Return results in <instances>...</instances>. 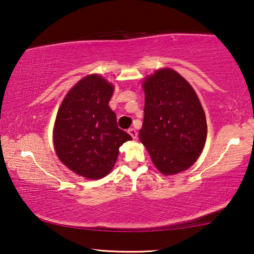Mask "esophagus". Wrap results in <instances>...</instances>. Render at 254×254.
<instances>
[{
    "instance_id": "obj_1",
    "label": "esophagus",
    "mask_w": 254,
    "mask_h": 254,
    "mask_svg": "<svg viewBox=\"0 0 254 254\" xmlns=\"http://www.w3.org/2000/svg\"><path fill=\"white\" fill-rule=\"evenodd\" d=\"M128 134H129L132 137V139L137 138V131H136L135 128H130V129H128Z\"/></svg>"
}]
</instances>
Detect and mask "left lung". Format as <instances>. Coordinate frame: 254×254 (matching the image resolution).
<instances>
[{
	"label": "left lung",
	"mask_w": 254,
	"mask_h": 254,
	"mask_svg": "<svg viewBox=\"0 0 254 254\" xmlns=\"http://www.w3.org/2000/svg\"><path fill=\"white\" fill-rule=\"evenodd\" d=\"M145 108L139 139L164 175L188 170L206 141L203 107L192 86L175 70L164 68L145 78Z\"/></svg>",
	"instance_id": "8db88e82"
}]
</instances>
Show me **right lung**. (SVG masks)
Instances as JSON below:
<instances>
[{"label":"right lung","mask_w":254,"mask_h":254,"mask_svg":"<svg viewBox=\"0 0 254 254\" xmlns=\"http://www.w3.org/2000/svg\"><path fill=\"white\" fill-rule=\"evenodd\" d=\"M114 86L99 74L82 78L66 93L58 110L53 143L64 165L86 179L109 174L119 147L131 137L117 126L109 107Z\"/></svg>","instance_id":"obj_1"}]
</instances>
